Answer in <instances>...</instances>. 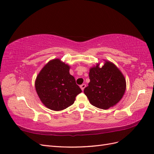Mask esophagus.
<instances>
[{
  "label": "esophagus",
  "mask_w": 154,
  "mask_h": 154,
  "mask_svg": "<svg viewBox=\"0 0 154 154\" xmlns=\"http://www.w3.org/2000/svg\"><path fill=\"white\" fill-rule=\"evenodd\" d=\"M85 87H86V85H85V84H82V85H81L80 86L81 89V90H82V91L84 90V89H85Z\"/></svg>",
  "instance_id": "1"
}]
</instances>
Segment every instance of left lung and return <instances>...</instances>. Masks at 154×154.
<instances>
[{
  "mask_svg": "<svg viewBox=\"0 0 154 154\" xmlns=\"http://www.w3.org/2000/svg\"><path fill=\"white\" fill-rule=\"evenodd\" d=\"M99 67V63L90 68L89 86L84 93L90 103L99 109L106 110L114 106L122 99L126 83L122 72L109 61Z\"/></svg>",
  "mask_w": 154,
  "mask_h": 154,
  "instance_id": "obj_1",
  "label": "left lung"
}]
</instances>
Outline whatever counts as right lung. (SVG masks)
I'll return each instance as SVG.
<instances>
[{
	"instance_id": "add662e5",
	"label": "right lung",
	"mask_w": 154,
	"mask_h": 154,
	"mask_svg": "<svg viewBox=\"0 0 154 154\" xmlns=\"http://www.w3.org/2000/svg\"><path fill=\"white\" fill-rule=\"evenodd\" d=\"M70 66L60 59L50 60L38 73L35 81V91L48 109L60 111L74 103L82 92L69 73Z\"/></svg>"
}]
</instances>
